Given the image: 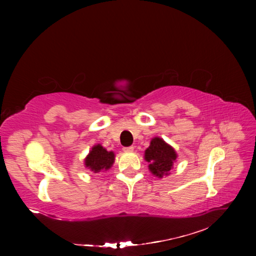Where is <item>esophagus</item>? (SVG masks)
<instances>
[{
  "instance_id": "1",
  "label": "esophagus",
  "mask_w": 256,
  "mask_h": 256,
  "mask_svg": "<svg viewBox=\"0 0 256 256\" xmlns=\"http://www.w3.org/2000/svg\"><path fill=\"white\" fill-rule=\"evenodd\" d=\"M123 150L124 152H133L134 148L133 146H128V148H123Z\"/></svg>"
}]
</instances>
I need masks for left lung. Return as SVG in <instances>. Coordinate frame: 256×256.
Masks as SVG:
<instances>
[{"label": "left lung", "instance_id": "left-lung-1", "mask_svg": "<svg viewBox=\"0 0 256 256\" xmlns=\"http://www.w3.org/2000/svg\"><path fill=\"white\" fill-rule=\"evenodd\" d=\"M176 158L175 150L160 138H152L148 148L145 150V160L150 162L148 170L158 178L170 175Z\"/></svg>", "mask_w": 256, "mask_h": 256}]
</instances>
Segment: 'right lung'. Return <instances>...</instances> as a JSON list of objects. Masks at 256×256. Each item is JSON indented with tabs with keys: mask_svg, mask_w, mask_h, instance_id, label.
<instances>
[{
	"mask_svg": "<svg viewBox=\"0 0 256 256\" xmlns=\"http://www.w3.org/2000/svg\"><path fill=\"white\" fill-rule=\"evenodd\" d=\"M113 152H108L100 144L94 145L84 158L86 167L94 172H106L110 170L114 162Z\"/></svg>",
	"mask_w": 256,
	"mask_h": 256,
	"instance_id": "right-lung-1",
	"label": "right lung"
}]
</instances>
